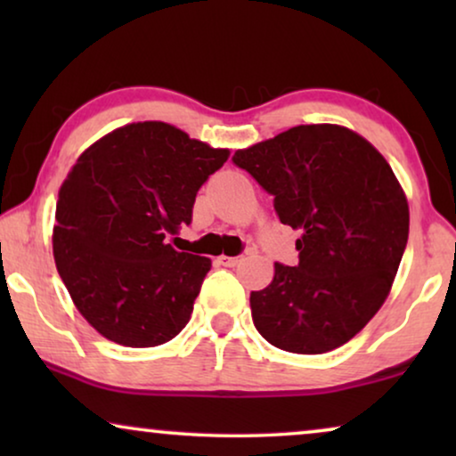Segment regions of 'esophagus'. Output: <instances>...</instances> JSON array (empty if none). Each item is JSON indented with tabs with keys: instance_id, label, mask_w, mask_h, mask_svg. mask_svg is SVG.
I'll return each instance as SVG.
<instances>
[{
	"instance_id": "34e87169",
	"label": "esophagus",
	"mask_w": 456,
	"mask_h": 456,
	"mask_svg": "<svg viewBox=\"0 0 456 456\" xmlns=\"http://www.w3.org/2000/svg\"><path fill=\"white\" fill-rule=\"evenodd\" d=\"M242 259H245V257H242V255H236V257H228V255H220V257H217V264L224 265V267H234V265H239Z\"/></svg>"
}]
</instances>
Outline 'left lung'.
<instances>
[{
  "label": "left lung",
  "mask_w": 456,
  "mask_h": 456,
  "mask_svg": "<svg viewBox=\"0 0 456 456\" xmlns=\"http://www.w3.org/2000/svg\"><path fill=\"white\" fill-rule=\"evenodd\" d=\"M232 161L301 232L298 264H273L272 282L251 292L255 328L297 354L346 345L388 298L407 247L409 203L390 164L338 124L289 128Z\"/></svg>",
  "instance_id": "left-lung-1"
}]
</instances>
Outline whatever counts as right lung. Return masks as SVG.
Wrapping results in <instances>:
<instances>
[{
    "label": "right lung",
    "instance_id": "add662e5",
    "mask_svg": "<svg viewBox=\"0 0 456 456\" xmlns=\"http://www.w3.org/2000/svg\"><path fill=\"white\" fill-rule=\"evenodd\" d=\"M230 149L166 122H133L85 149L58 192L53 259L74 307L116 345L158 346L180 334L211 259L167 236Z\"/></svg>",
    "mask_w": 456,
    "mask_h": 456
}]
</instances>
